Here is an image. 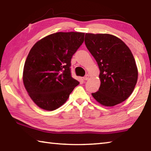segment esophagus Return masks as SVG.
<instances>
[{
  "instance_id": "obj_1",
  "label": "esophagus",
  "mask_w": 151,
  "mask_h": 151,
  "mask_svg": "<svg viewBox=\"0 0 151 151\" xmlns=\"http://www.w3.org/2000/svg\"><path fill=\"white\" fill-rule=\"evenodd\" d=\"M88 78H89V75H86L83 77V79H84V80H85V81H87Z\"/></svg>"
}]
</instances>
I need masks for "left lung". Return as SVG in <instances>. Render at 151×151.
<instances>
[{
  "label": "left lung",
  "instance_id": "1",
  "mask_svg": "<svg viewBox=\"0 0 151 151\" xmlns=\"http://www.w3.org/2000/svg\"><path fill=\"white\" fill-rule=\"evenodd\" d=\"M85 42L100 70V87L92 95L105 106L122 103L133 92L138 79L131 50L122 40L109 34L86 33Z\"/></svg>",
  "mask_w": 151,
  "mask_h": 151
}]
</instances>
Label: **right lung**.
<instances>
[{
    "label": "right lung",
    "instance_id": "obj_1",
    "mask_svg": "<svg viewBox=\"0 0 151 151\" xmlns=\"http://www.w3.org/2000/svg\"><path fill=\"white\" fill-rule=\"evenodd\" d=\"M84 37V32L53 33L39 40L30 49L22 80L30 99L40 109L59 108L79 84L71 76L70 66Z\"/></svg>",
    "mask_w": 151,
    "mask_h": 151
}]
</instances>
